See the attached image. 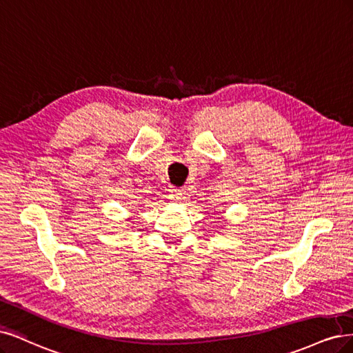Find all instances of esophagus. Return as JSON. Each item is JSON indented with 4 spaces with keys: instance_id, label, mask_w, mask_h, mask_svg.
Returning a JSON list of instances; mask_svg holds the SVG:
<instances>
[{
    "instance_id": "esophagus-1",
    "label": "esophagus",
    "mask_w": 353,
    "mask_h": 353,
    "mask_svg": "<svg viewBox=\"0 0 353 353\" xmlns=\"http://www.w3.org/2000/svg\"><path fill=\"white\" fill-rule=\"evenodd\" d=\"M181 192H183V190L179 189V188H172V189H170V198H172V199H180L181 195H183V193H181Z\"/></svg>"
}]
</instances>
